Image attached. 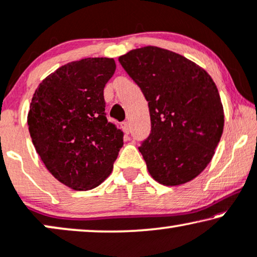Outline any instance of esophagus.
Returning <instances> with one entry per match:
<instances>
[{
    "label": "esophagus",
    "instance_id": "obj_1",
    "mask_svg": "<svg viewBox=\"0 0 257 257\" xmlns=\"http://www.w3.org/2000/svg\"><path fill=\"white\" fill-rule=\"evenodd\" d=\"M122 129L123 132L125 133V134H129V132H131V125H129L128 122H123L122 123Z\"/></svg>",
    "mask_w": 257,
    "mask_h": 257
}]
</instances>
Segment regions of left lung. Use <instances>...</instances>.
Instances as JSON below:
<instances>
[{"mask_svg":"<svg viewBox=\"0 0 257 257\" xmlns=\"http://www.w3.org/2000/svg\"><path fill=\"white\" fill-rule=\"evenodd\" d=\"M148 101L152 133L139 150L163 186L195 179L213 159L224 125L216 84L182 55L148 46L118 57Z\"/></svg>","mask_w":257,"mask_h":257,"instance_id":"8db88e82","label":"left lung"}]
</instances>
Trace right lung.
<instances>
[{"label":"right lung","mask_w":257,"mask_h":257,"mask_svg":"<svg viewBox=\"0 0 257 257\" xmlns=\"http://www.w3.org/2000/svg\"><path fill=\"white\" fill-rule=\"evenodd\" d=\"M114 59L88 57L60 67L34 93L30 138L57 181L74 190L100 186L110 175L123 133L105 117L103 89Z\"/></svg>","instance_id":"obj_1"}]
</instances>
